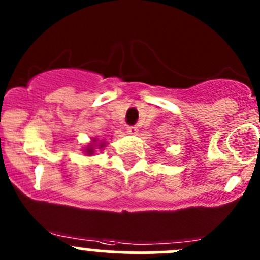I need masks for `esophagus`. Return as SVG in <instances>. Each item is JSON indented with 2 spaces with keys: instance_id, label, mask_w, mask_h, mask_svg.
<instances>
[{
  "instance_id": "1",
  "label": "esophagus",
  "mask_w": 260,
  "mask_h": 260,
  "mask_svg": "<svg viewBox=\"0 0 260 260\" xmlns=\"http://www.w3.org/2000/svg\"><path fill=\"white\" fill-rule=\"evenodd\" d=\"M127 132L129 133V135H136V133L138 132V128L136 127V125H133V127H128Z\"/></svg>"
}]
</instances>
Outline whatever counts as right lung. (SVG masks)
Returning <instances> with one entry per match:
<instances>
[{"mask_svg": "<svg viewBox=\"0 0 260 260\" xmlns=\"http://www.w3.org/2000/svg\"><path fill=\"white\" fill-rule=\"evenodd\" d=\"M98 143V138H93L91 140V143L89 145L88 147H85V153L89 154V156H91V154L94 153V149H95V147H98V148H103L104 145H106V142H101L99 143L98 145L96 143Z\"/></svg>", "mask_w": 260, "mask_h": 260, "instance_id": "1", "label": "right lung"}]
</instances>
